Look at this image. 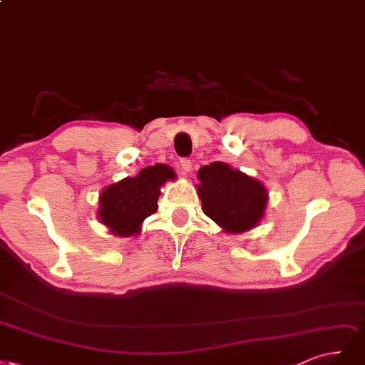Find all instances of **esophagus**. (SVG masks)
<instances>
[{
  "label": "esophagus",
  "mask_w": 365,
  "mask_h": 365,
  "mask_svg": "<svg viewBox=\"0 0 365 365\" xmlns=\"http://www.w3.org/2000/svg\"><path fill=\"white\" fill-rule=\"evenodd\" d=\"M180 168H182L185 173H190V171L192 170V162H191V159L182 158V159H180Z\"/></svg>",
  "instance_id": "34e87169"
}]
</instances>
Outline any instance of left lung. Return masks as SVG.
Returning a JSON list of instances; mask_svg holds the SVG:
<instances>
[{
	"label": "left lung",
	"mask_w": 365,
	"mask_h": 365,
	"mask_svg": "<svg viewBox=\"0 0 365 365\" xmlns=\"http://www.w3.org/2000/svg\"><path fill=\"white\" fill-rule=\"evenodd\" d=\"M197 178L203 212L225 230L245 232L262 218L267 191L257 180L222 162L202 167Z\"/></svg>",
	"instance_id": "obj_1"
}]
</instances>
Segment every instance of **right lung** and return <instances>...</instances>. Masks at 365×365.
<instances>
[{
  "mask_svg": "<svg viewBox=\"0 0 365 365\" xmlns=\"http://www.w3.org/2000/svg\"><path fill=\"white\" fill-rule=\"evenodd\" d=\"M174 179L175 173L168 165L156 163L140 170L136 178L108 186L100 197L101 222L116 237L138 233L140 222L158 210L160 186Z\"/></svg>",
  "mask_w": 365,
  "mask_h": 365,
  "instance_id": "1",
  "label": "right lung"
}]
</instances>
